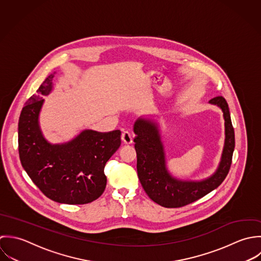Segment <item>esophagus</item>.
<instances>
[{"label":"esophagus","instance_id":"1","mask_svg":"<svg viewBox=\"0 0 261 261\" xmlns=\"http://www.w3.org/2000/svg\"><path fill=\"white\" fill-rule=\"evenodd\" d=\"M122 141L125 144H131L133 142V137H132L131 133L128 132V131H124L122 133Z\"/></svg>","mask_w":261,"mask_h":261}]
</instances>
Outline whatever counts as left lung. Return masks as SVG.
<instances>
[{"label": "left lung", "mask_w": 261, "mask_h": 261, "mask_svg": "<svg viewBox=\"0 0 261 261\" xmlns=\"http://www.w3.org/2000/svg\"><path fill=\"white\" fill-rule=\"evenodd\" d=\"M210 103L219 106L223 111L226 137L217 171L202 181H185L172 177L166 169L163 146L156 124L145 119H138L134 124L139 180L148 197L162 207L180 208L198 201L217 189L230 170L235 147V134L229 107L222 96L211 99Z\"/></svg>", "instance_id": "8db88e82"}]
</instances>
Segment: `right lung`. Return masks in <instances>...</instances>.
Listing matches in <instances>:
<instances>
[{"instance_id":"add662e5","label":"right lung","mask_w":261,"mask_h":261,"mask_svg":"<svg viewBox=\"0 0 261 261\" xmlns=\"http://www.w3.org/2000/svg\"><path fill=\"white\" fill-rule=\"evenodd\" d=\"M53 74L45 79L23 107L18 124L19 156L37 188L61 204L84 205L102 196L107 185L104 168L121 145V131L85 130L64 144L48 143L39 128L38 116L53 90Z\"/></svg>"}]
</instances>
